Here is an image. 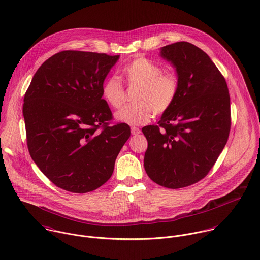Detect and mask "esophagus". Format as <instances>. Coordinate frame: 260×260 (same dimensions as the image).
Listing matches in <instances>:
<instances>
[{
  "label": "esophagus",
  "mask_w": 260,
  "mask_h": 260,
  "mask_svg": "<svg viewBox=\"0 0 260 260\" xmlns=\"http://www.w3.org/2000/svg\"><path fill=\"white\" fill-rule=\"evenodd\" d=\"M131 132H132V135H133V136H137V135L141 134V129H140L139 127H135V126H133V127L131 128Z\"/></svg>",
  "instance_id": "obj_1"
}]
</instances>
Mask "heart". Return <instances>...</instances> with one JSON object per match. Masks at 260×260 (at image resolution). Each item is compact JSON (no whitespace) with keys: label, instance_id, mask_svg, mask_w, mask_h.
I'll use <instances>...</instances> for the list:
<instances>
[{"label":"heart","instance_id":"b5f03b06","mask_svg":"<svg viewBox=\"0 0 260 260\" xmlns=\"http://www.w3.org/2000/svg\"><path fill=\"white\" fill-rule=\"evenodd\" d=\"M122 75L133 94L134 104L122 107L115 113L116 120L131 125L147 123L153 112L164 114L174 104L179 90L178 78L173 72L163 69L151 59L139 56L126 63ZM104 100L113 108H119L124 101V88L120 81L111 76L101 87Z\"/></svg>","mask_w":260,"mask_h":260}]
</instances>
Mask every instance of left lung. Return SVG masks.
<instances>
[{"label": "left lung", "mask_w": 260, "mask_h": 260, "mask_svg": "<svg viewBox=\"0 0 260 260\" xmlns=\"http://www.w3.org/2000/svg\"><path fill=\"white\" fill-rule=\"evenodd\" d=\"M160 55L176 70L179 90L158 125L142 128L148 141V176L167 188H182L207 176L229 138L230 95L225 78L198 46L175 42Z\"/></svg>", "instance_id": "left-lung-1"}]
</instances>
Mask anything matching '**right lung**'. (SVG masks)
I'll use <instances>...</instances> for the list:
<instances>
[{
	"label": "right lung",
	"mask_w": 260,
	"mask_h": 260,
	"mask_svg": "<svg viewBox=\"0 0 260 260\" xmlns=\"http://www.w3.org/2000/svg\"><path fill=\"white\" fill-rule=\"evenodd\" d=\"M119 55L63 50L46 59L25 93L23 116L29 154L57 187L86 193L112 175L131 137L126 123L110 124L101 87Z\"/></svg>",
	"instance_id": "add662e5"
}]
</instances>
